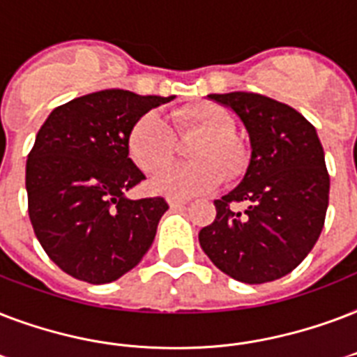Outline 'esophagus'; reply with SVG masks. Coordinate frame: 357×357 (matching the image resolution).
I'll use <instances>...</instances> for the list:
<instances>
[{"label":"esophagus","instance_id":"obj_1","mask_svg":"<svg viewBox=\"0 0 357 357\" xmlns=\"http://www.w3.org/2000/svg\"><path fill=\"white\" fill-rule=\"evenodd\" d=\"M167 203H169L171 208H182L186 201H181V199H167Z\"/></svg>","mask_w":357,"mask_h":357}]
</instances>
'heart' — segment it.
<instances>
[{
    "label": "heart",
    "mask_w": 357,
    "mask_h": 357,
    "mask_svg": "<svg viewBox=\"0 0 357 357\" xmlns=\"http://www.w3.org/2000/svg\"><path fill=\"white\" fill-rule=\"evenodd\" d=\"M176 132H199L190 147L193 162L162 169L151 181V190L167 197H190L216 188L222 178L234 181L245 173L250 151L233 134L234 121L227 109L212 102H197L176 109ZM130 158L141 171L154 173L164 167L175 153V135L158 113L149 112L134 123L128 134Z\"/></svg>",
    "instance_id": "b5f03b06"
}]
</instances>
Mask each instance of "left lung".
Wrapping results in <instances>:
<instances>
[{"instance_id":"left-lung-1","label":"left lung","mask_w":357,"mask_h":357,"mask_svg":"<svg viewBox=\"0 0 357 357\" xmlns=\"http://www.w3.org/2000/svg\"><path fill=\"white\" fill-rule=\"evenodd\" d=\"M233 109L250 135V164L234 190L216 199V220L199 244L229 278L259 284L292 272L324 227L330 176L317 130L302 113L255 93L208 95ZM245 202L244 213L228 204Z\"/></svg>"}]
</instances>
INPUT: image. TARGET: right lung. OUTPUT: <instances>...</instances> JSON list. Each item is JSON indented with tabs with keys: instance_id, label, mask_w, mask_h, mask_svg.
Returning <instances> with one entry per match:
<instances>
[{
	"instance_id": "obj_1",
	"label": "right lung",
	"mask_w": 357,
	"mask_h": 357,
	"mask_svg": "<svg viewBox=\"0 0 357 357\" xmlns=\"http://www.w3.org/2000/svg\"><path fill=\"white\" fill-rule=\"evenodd\" d=\"M173 98L98 91L55 107L38 130L26 164L29 220L68 275L112 283L153 245L167 203L126 197L145 178L126 141L141 115Z\"/></svg>"
}]
</instances>
